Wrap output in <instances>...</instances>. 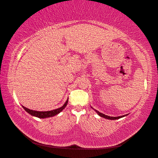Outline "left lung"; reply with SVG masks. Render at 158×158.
<instances>
[{
	"mask_svg": "<svg viewBox=\"0 0 158 158\" xmlns=\"http://www.w3.org/2000/svg\"><path fill=\"white\" fill-rule=\"evenodd\" d=\"M95 111L96 112V113H97V114L100 116V117H103V118H107V119H110V120H115V119H118V118H122V117H125V116H126V115H123V116H120V117H109V116H107V115H106V114H103V113H101L100 112H98V111H97V110H95Z\"/></svg>",
	"mask_w": 158,
	"mask_h": 158,
	"instance_id": "obj_1",
	"label": "left lung"
}]
</instances>
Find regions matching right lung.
<instances>
[{
	"mask_svg": "<svg viewBox=\"0 0 158 158\" xmlns=\"http://www.w3.org/2000/svg\"><path fill=\"white\" fill-rule=\"evenodd\" d=\"M68 103V100L66 101V103L63 105V106L61 107H59V108L55 109L53 110H51V111H45V112H40V111H35V110H30L28 108H26V107H24L22 106V107H23V109L26 110V111L29 113L30 114H31L32 116H34V117L40 118H48V117H54V116L57 115V114H59L60 112H61L62 110L65 108L66 106H67Z\"/></svg>",
	"mask_w": 158,
	"mask_h": 158,
	"instance_id": "1",
	"label": "right lung"
}]
</instances>
